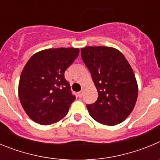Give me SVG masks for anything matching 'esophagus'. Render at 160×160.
Masks as SVG:
<instances>
[{"instance_id": "34e87169", "label": "esophagus", "mask_w": 160, "mask_h": 160, "mask_svg": "<svg viewBox=\"0 0 160 160\" xmlns=\"http://www.w3.org/2000/svg\"><path fill=\"white\" fill-rule=\"evenodd\" d=\"M83 92H84V89L82 88V90H81V91H79V92H78V96H79V97H80V98L82 97Z\"/></svg>"}]
</instances>
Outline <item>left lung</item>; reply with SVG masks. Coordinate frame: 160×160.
<instances>
[{
	"label": "left lung",
	"instance_id": "left-lung-1",
	"mask_svg": "<svg viewBox=\"0 0 160 160\" xmlns=\"http://www.w3.org/2000/svg\"><path fill=\"white\" fill-rule=\"evenodd\" d=\"M83 62L98 90V99L87 104L90 115L104 125L123 122L133 111L138 97L135 73L121 52L107 46L81 49Z\"/></svg>",
	"mask_w": 160,
	"mask_h": 160
}]
</instances>
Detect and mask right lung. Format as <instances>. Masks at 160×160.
I'll return each mask as SVG.
<instances>
[{"instance_id":"obj_1","label":"right lung","mask_w":160,"mask_h":160,"mask_svg":"<svg viewBox=\"0 0 160 160\" xmlns=\"http://www.w3.org/2000/svg\"><path fill=\"white\" fill-rule=\"evenodd\" d=\"M79 49H48L35 53L20 77L18 94L29 118L41 125L58 122L75 100L65 71L78 58Z\"/></svg>"}]
</instances>
